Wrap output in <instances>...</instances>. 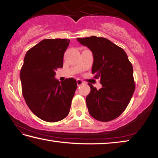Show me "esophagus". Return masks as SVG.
<instances>
[{
	"mask_svg": "<svg viewBox=\"0 0 158 158\" xmlns=\"http://www.w3.org/2000/svg\"><path fill=\"white\" fill-rule=\"evenodd\" d=\"M77 84L78 85H81L83 84H84V81H83L82 80H81V79H77Z\"/></svg>",
	"mask_w": 158,
	"mask_h": 158,
	"instance_id": "1",
	"label": "esophagus"
}]
</instances>
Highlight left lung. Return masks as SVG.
Returning a JSON list of instances; mask_svg holds the SVG:
<instances>
[{"instance_id":"8db88e82","label":"left lung","mask_w":158,"mask_h":158,"mask_svg":"<svg viewBox=\"0 0 158 158\" xmlns=\"http://www.w3.org/2000/svg\"><path fill=\"white\" fill-rule=\"evenodd\" d=\"M77 40L92 52V74L100 79L102 85L97 90L89 84L90 92L85 101L89 114L99 121H112L125 111L135 92L132 63L122 48L104 37L91 36Z\"/></svg>"}]
</instances>
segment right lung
Instances as JSON below:
<instances>
[{"instance_id":"obj_1","label":"right lung","mask_w":158,"mask_h":158,"mask_svg":"<svg viewBox=\"0 0 158 158\" xmlns=\"http://www.w3.org/2000/svg\"><path fill=\"white\" fill-rule=\"evenodd\" d=\"M68 39H46L26 53L20 72L21 89L31 111L44 121H61L68 116L77 89L73 78L60 82L56 70L63 68Z\"/></svg>"}]
</instances>
